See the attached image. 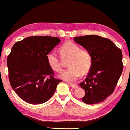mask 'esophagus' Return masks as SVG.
<instances>
[{"label":"esophagus","instance_id":"34e87169","mask_svg":"<svg viewBox=\"0 0 130 130\" xmlns=\"http://www.w3.org/2000/svg\"><path fill=\"white\" fill-rule=\"evenodd\" d=\"M70 86L73 88H77L78 87V86H77L76 84H70Z\"/></svg>","mask_w":130,"mask_h":130}]
</instances>
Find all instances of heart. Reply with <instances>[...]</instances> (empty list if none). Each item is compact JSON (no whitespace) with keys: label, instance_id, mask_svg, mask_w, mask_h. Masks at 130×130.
Segmentation results:
<instances>
[{"label":"heart","instance_id":"heart-1","mask_svg":"<svg viewBox=\"0 0 130 130\" xmlns=\"http://www.w3.org/2000/svg\"><path fill=\"white\" fill-rule=\"evenodd\" d=\"M59 53L63 59H69V68L61 71L59 77L69 82H75L82 74L88 72L92 66L93 59L91 53L87 49H81L76 43L67 42L59 47ZM48 66L53 71L61 70L60 60L56 52L51 51L46 55Z\"/></svg>","mask_w":130,"mask_h":130}]
</instances>
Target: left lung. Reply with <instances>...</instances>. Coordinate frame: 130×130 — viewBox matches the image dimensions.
Returning <instances> with one entry per match:
<instances>
[{"label":"left lung","mask_w":130,"mask_h":130,"mask_svg":"<svg viewBox=\"0 0 130 130\" xmlns=\"http://www.w3.org/2000/svg\"><path fill=\"white\" fill-rule=\"evenodd\" d=\"M74 42L91 53L92 66L88 76L80 83L85 90L83 102H102L114 92L123 70V54L111 40L97 35L74 37Z\"/></svg>","instance_id":"8db88e82"}]
</instances>
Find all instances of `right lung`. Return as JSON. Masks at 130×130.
Masks as SVG:
<instances>
[{
  "label": "right lung",
  "instance_id": "right-lung-1",
  "mask_svg": "<svg viewBox=\"0 0 130 130\" xmlns=\"http://www.w3.org/2000/svg\"><path fill=\"white\" fill-rule=\"evenodd\" d=\"M60 42L51 36H31L16 42L7 56L9 82L20 98L31 104L46 102L59 83L46 55Z\"/></svg>",
  "mask_w": 130,
  "mask_h": 130
}]
</instances>
